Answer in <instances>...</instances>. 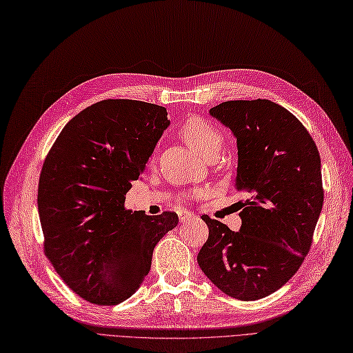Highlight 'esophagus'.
<instances>
[{"instance_id":"esophagus-1","label":"esophagus","mask_w":353,"mask_h":353,"mask_svg":"<svg viewBox=\"0 0 353 353\" xmlns=\"http://www.w3.org/2000/svg\"><path fill=\"white\" fill-rule=\"evenodd\" d=\"M179 221L181 222H190V221H192V219H197V214H194V213H191V212H187V210H181L179 212Z\"/></svg>"}]
</instances>
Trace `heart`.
Segmentation results:
<instances>
[{"label": "heart", "mask_w": 353, "mask_h": 353, "mask_svg": "<svg viewBox=\"0 0 353 353\" xmlns=\"http://www.w3.org/2000/svg\"><path fill=\"white\" fill-rule=\"evenodd\" d=\"M181 136L190 148L204 157L219 153L223 145V134L210 121L201 117H190L181 125Z\"/></svg>", "instance_id": "b5f03b06"}]
</instances>
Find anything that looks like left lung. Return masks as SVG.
Instances as JSON below:
<instances>
[{
    "label": "left lung",
    "instance_id": "1",
    "mask_svg": "<svg viewBox=\"0 0 353 353\" xmlns=\"http://www.w3.org/2000/svg\"><path fill=\"white\" fill-rule=\"evenodd\" d=\"M210 115L236 139L238 232L203 214L209 238L197 261L223 294L255 301L276 292L310 251L323 209L321 161L307 128L288 109L267 99L228 101Z\"/></svg>",
    "mask_w": 353,
    "mask_h": 353
}]
</instances>
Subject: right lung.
<instances>
[{"label":"right lung","mask_w":353,"mask_h":353,"mask_svg":"<svg viewBox=\"0 0 353 353\" xmlns=\"http://www.w3.org/2000/svg\"><path fill=\"white\" fill-rule=\"evenodd\" d=\"M163 106L106 99L68 121L48 153L38 188L45 254L67 286L94 305H117L143 283L157 242L178 214L124 208L169 127Z\"/></svg>","instance_id":"obj_1"}]
</instances>
